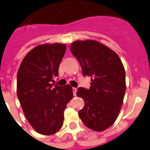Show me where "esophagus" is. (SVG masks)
I'll list each match as a JSON object with an SVG mask.
<instances>
[{"label":"esophagus","mask_w":150,"mask_h":150,"mask_svg":"<svg viewBox=\"0 0 150 150\" xmlns=\"http://www.w3.org/2000/svg\"><path fill=\"white\" fill-rule=\"evenodd\" d=\"M72 91H73V95L74 96H76V93H77V88L75 87H72Z\"/></svg>","instance_id":"34e87169"}]
</instances>
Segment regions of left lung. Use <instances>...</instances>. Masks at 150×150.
Masks as SVG:
<instances>
[{"label":"left lung","instance_id":"left-lung-1","mask_svg":"<svg viewBox=\"0 0 150 150\" xmlns=\"http://www.w3.org/2000/svg\"><path fill=\"white\" fill-rule=\"evenodd\" d=\"M70 50L83 76L91 77L90 88L77 92L85 102L80 118L88 128L103 131L112 125L121 110L126 92L124 66L115 52L96 40H77Z\"/></svg>","mask_w":150,"mask_h":150}]
</instances>
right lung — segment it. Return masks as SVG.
<instances>
[{
  "label": "right lung",
  "mask_w": 150,
  "mask_h": 150,
  "mask_svg": "<svg viewBox=\"0 0 150 150\" xmlns=\"http://www.w3.org/2000/svg\"><path fill=\"white\" fill-rule=\"evenodd\" d=\"M66 52L62 43L43 44L23 58L17 76V96L26 119L36 132L45 135L57 132L64 124L67 104L73 98L69 84L52 81Z\"/></svg>",
  "instance_id": "1"
}]
</instances>
